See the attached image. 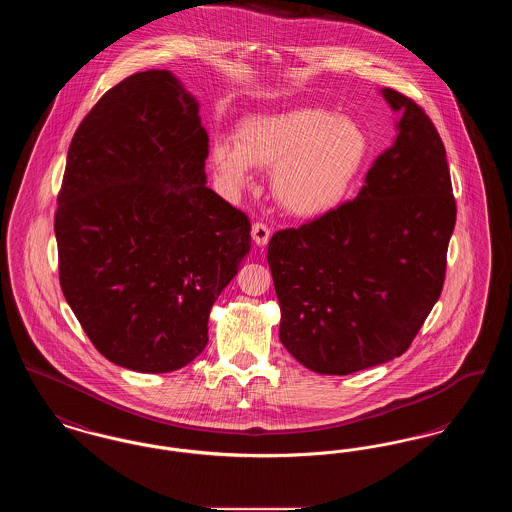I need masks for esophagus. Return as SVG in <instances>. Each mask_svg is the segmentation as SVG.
Listing matches in <instances>:
<instances>
[{
  "label": "esophagus",
  "mask_w": 512,
  "mask_h": 512,
  "mask_svg": "<svg viewBox=\"0 0 512 512\" xmlns=\"http://www.w3.org/2000/svg\"><path fill=\"white\" fill-rule=\"evenodd\" d=\"M251 236H253V242L257 244V247H265L270 240V228L263 222H255L251 228Z\"/></svg>",
  "instance_id": "1"
}]
</instances>
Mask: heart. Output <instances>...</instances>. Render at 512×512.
Listing matches in <instances>:
<instances>
[{
	"label": "heart",
	"mask_w": 512,
	"mask_h": 512,
	"mask_svg": "<svg viewBox=\"0 0 512 512\" xmlns=\"http://www.w3.org/2000/svg\"><path fill=\"white\" fill-rule=\"evenodd\" d=\"M368 151L363 128L317 107H297L240 122L236 142L217 140L209 163L222 188H247L253 167L272 171L270 190L293 217L315 219L334 211L361 171Z\"/></svg>",
	"instance_id": "b5f03b06"
}]
</instances>
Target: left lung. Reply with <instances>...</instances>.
<instances>
[{"label": "left lung", "mask_w": 512, "mask_h": 512, "mask_svg": "<svg viewBox=\"0 0 512 512\" xmlns=\"http://www.w3.org/2000/svg\"><path fill=\"white\" fill-rule=\"evenodd\" d=\"M397 136L357 197L268 244L280 341L318 374L345 376L403 355L439 299L457 207L428 115L382 88Z\"/></svg>", "instance_id": "1"}]
</instances>
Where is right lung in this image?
<instances>
[{"label": "right lung", "instance_id": "obj_1", "mask_svg": "<svg viewBox=\"0 0 512 512\" xmlns=\"http://www.w3.org/2000/svg\"><path fill=\"white\" fill-rule=\"evenodd\" d=\"M207 142L199 101L159 69L124 78L74 132L55 213L61 288L128 370L192 363L251 251L247 217L205 186Z\"/></svg>", "mask_w": 512, "mask_h": 512}]
</instances>
